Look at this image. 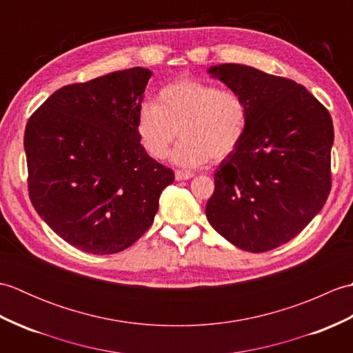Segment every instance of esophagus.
Segmentation results:
<instances>
[{"label":"esophagus","mask_w":353,"mask_h":353,"mask_svg":"<svg viewBox=\"0 0 353 353\" xmlns=\"http://www.w3.org/2000/svg\"><path fill=\"white\" fill-rule=\"evenodd\" d=\"M194 174L190 171H176V181H188Z\"/></svg>","instance_id":"esophagus-1"}]
</instances>
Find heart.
<instances>
[{"mask_svg": "<svg viewBox=\"0 0 353 353\" xmlns=\"http://www.w3.org/2000/svg\"><path fill=\"white\" fill-rule=\"evenodd\" d=\"M249 127V108L241 95L206 81L183 79L163 86L157 100L141 103L137 134L142 148L163 159L179 132L170 159L179 167L219 161L241 144Z\"/></svg>", "mask_w": 353, "mask_h": 353, "instance_id": "heart-1", "label": "heart"}]
</instances>
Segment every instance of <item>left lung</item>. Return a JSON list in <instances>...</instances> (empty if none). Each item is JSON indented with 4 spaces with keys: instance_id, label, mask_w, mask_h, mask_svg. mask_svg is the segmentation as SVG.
Listing matches in <instances>:
<instances>
[{
    "instance_id": "left-lung-1",
    "label": "left lung",
    "mask_w": 353,
    "mask_h": 353,
    "mask_svg": "<svg viewBox=\"0 0 353 353\" xmlns=\"http://www.w3.org/2000/svg\"><path fill=\"white\" fill-rule=\"evenodd\" d=\"M209 76L243 97L249 127L215 171L211 226L245 252L276 249L308 226L331 191L332 118L302 85L238 63Z\"/></svg>"
}]
</instances>
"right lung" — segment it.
<instances>
[{
    "label": "right lung",
    "instance_id": "add662e5",
    "mask_svg": "<svg viewBox=\"0 0 353 353\" xmlns=\"http://www.w3.org/2000/svg\"><path fill=\"white\" fill-rule=\"evenodd\" d=\"M150 77L137 66L63 86L27 123L30 200L59 236L83 252L112 254L138 241L174 181L137 134Z\"/></svg>",
    "mask_w": 353,
    "mask_h": 353
}]
</instances>
